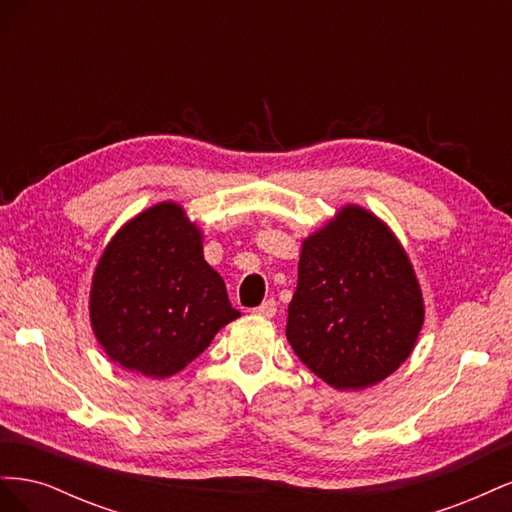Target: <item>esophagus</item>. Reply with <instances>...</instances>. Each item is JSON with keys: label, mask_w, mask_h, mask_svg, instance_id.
Returning <instances> with one entry per match:
<instances>
[{"label": "esophagus", "mask_w": 512, "mask_h": 512, "mask_svg": "<svg viewBox=\"0 0 512 512\" xmlns=\"http://www.w3.org/2000/svg\"><path fill=\"white\" fill-rule=\"evenodd\" d=\"M275 312H277V305H275L273 299H269V301H265L262 305L254 307V314H256V316H262V318H273Z\"/></svg>", "instance_id": "esophagus-1"}]
</instances>
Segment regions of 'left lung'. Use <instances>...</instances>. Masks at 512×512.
Segmentation results:
<instances>
[{"mask_svg": "<svg viewBox=\"0 0 512 512\" xmlns=\"http://www.w3.org/2000/svg\"><path fill=\"white\" fill-rule=\"evenodd\" d=\"M425 301L408 252L374 211L348 203L301 243L288 305L294 354L337 391H363L412 354Z\"/></svg>", "mask_w": 512, "mask_h": 512, "instance_id": "8db88e82", "label": "left lung"}]
</instances>
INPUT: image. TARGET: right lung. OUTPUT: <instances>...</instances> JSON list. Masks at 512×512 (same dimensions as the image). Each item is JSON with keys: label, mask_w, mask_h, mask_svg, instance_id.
<instances>
[{"label": "right lung", "mask_w": 512, "mask_h": 512, "mask_svg": "<svg viewBox=\"0 0 512 512\" xmlns=\"http://www.w3.org/2000/svg\"><path fill=\"white\" fill-rule=\"evenodd\" d=\"M239 316L203 256V230L175 200L123 224L91 275V331L108 359L143 378L179 374Z\"/></svg>", "instance_id": "1"}]
</instances>
